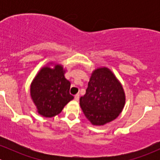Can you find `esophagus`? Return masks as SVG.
Listing matches in <instances>:
<instances>
[{
  "label": "esophagus",
  "instance_id": "esophagus-1",
  "mask_svg": "<svg viewBox=\"0 0 160 160\" xmlns=\"http://www.w3.org/2000/svg\"><path fill=\"white\" fill-rule=\"evenodd\" d=\"M79 99H80V94H79V93H77V94L75 95V100L76 101H79Z\"/></svg>",
  "mask_w": 160,
  "mask_h": 160
}]
</instances>
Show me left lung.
I'll list each match as a JSON object with an SVG mask.
<instances>
[{"label": "left lung", "mask_w": 160, "mask_h": 160, "mask_svg": "<svg viewBox=\"0 0 160 160\" xmlns=\"http://www.w3.org/2000/svg\"><path fill=\"white\" fill-rule=\"evenodd\" d=\"M83 114L93 125H104L114 120L125 104L123 87L107 67L94 70L84 96L80 98Z\"/></svg>", "instance_id": "left-lung-1"}]
</instances>
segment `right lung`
I'll use <instances>...</instances> for the list:
<instances>
[{
    "instance_id": "obj_1",
    "label": "right lung",
    "mask_w": 160,
    "mask_h": 160,
    "mask_svg": "<svg viewBox=\"0 0 160 160\" xmlns=\"http://www.w3.org/2000/svg\"><path fill=\"white\" fill-rule=\"evenodd\" d=\"M43 67L32 80L30 95L37 112L46 118H52L62 111L73 99L70 93V82L64 76L66 70L60 64L50 62Z\"/></svg>"
}]
</instances>
